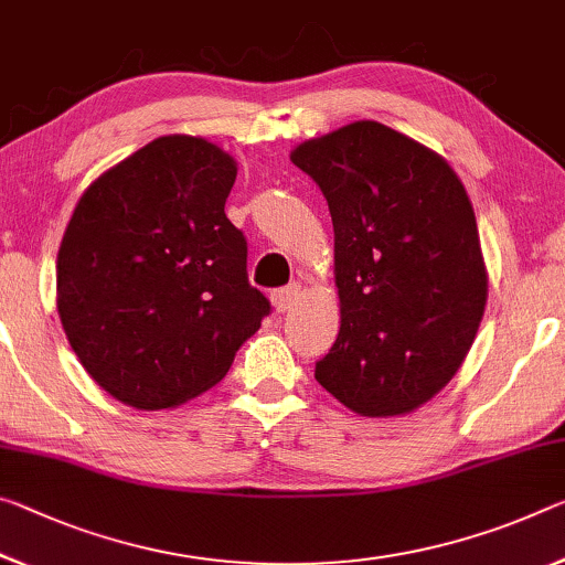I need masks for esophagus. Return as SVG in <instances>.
I'll return each mask as SVG.
<instances>
[{
	"label": "esophagus",
	"mask_w": 565,
	"mask_h": 565,
	"mask_svg": "<svg viewBox=\"0 0 565 565\" xmlns=\"http://www.w3.org/2000/svg\"><path fill=\"white\" fill-rule=\"evenodd\" d=\"M299 299H301V286L299 284H289V286H284V289H276L271 294L274 309L281 311V315H284V311H291L294 307H297Z\"/></svg>",
	"instance_id": "obj_1"
}]
</instances>
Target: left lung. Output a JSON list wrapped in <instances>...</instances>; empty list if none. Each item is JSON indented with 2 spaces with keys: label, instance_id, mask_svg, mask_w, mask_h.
Instances as JSON below:
<instances>
[{
  "label": "left lung",
  "instance_id": "1",
  "mask_svg": "<svg viewBox=\"0 0 565 565\" xmlns=\"http://www.w3.org/2000/svg\"><path fill=\"white\" fill-rule=\"evenodd\" d=\"M334 223L342 327L315 377L364 417L425 405L476 339L488 274L472 203L447 160L374 120L294 148Z\"/></svg>",
  "mask_w": 565,
  "mask_h": 565
}]
</instances>
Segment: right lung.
Segmentation results:
<instances>
[{
  "mask_svg": "<svg viewBox=\"0 0 565 565\" xmlns=\"http://www.w3.org/2000/svg\"><path fill=\"white\" fill-rule=\"evenodd\" d=\"M234 181L218 146L166 136L105 170L75 205L57 254L60 321L89 377L122 405L199 397L271 311L223 211Z\"/></svg>",
  "mask_w": 565,
  "mask_h": 565,
  "instance_id": "obj_1",
  "label": "right lung"
}]
</instances>
